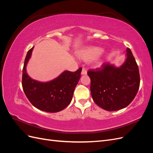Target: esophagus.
Here are the masks:
<instances>
[{
    "label": "esophagus",
    "mask_w": 153,
    "mask_h": 153,
    "mask_svg": "<svg viewBox=\"0 0 153 153\" xmlns=\"http://www.w3.org/2000/svg\"><path fill=\"white\" fill-rule=\"evenodd\" d=\"M81 73H82V75H87V69L84 68H83Z\"/></svg>",
    "instance_id": "esophagus-1"
}]
</instances>
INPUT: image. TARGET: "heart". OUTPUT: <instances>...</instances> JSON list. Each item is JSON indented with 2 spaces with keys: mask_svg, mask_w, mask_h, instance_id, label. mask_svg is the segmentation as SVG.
<instances>
[{
  "mask_svg": "<svg viewBox=\"0 0 153 153\" xmlns=\"http://www.w3.org/2000/svg\"><path fill=\"white\" fill-rule=\"evenodd\" d=\"M103 49L98 47H91L82 53L81 57L85 61H91L98 58L103 53Z\"/></svg>",
  "mask_w": 153,
  "mask_h": 153,
  "instance_id": "1",
  "label": "heart"
}]
</instances>
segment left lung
Masks as SVG:
<instances>
[{"label":"left lung","mask_w":153,"mask_h":153,"mask_svg":"<svg viewBox=\"0 0 153 153\" xmlns=\"http://www.w3.org/2000/svg\"><path fill=\"white\" fill-rule=\"evenodd\" d=\"M91 92L96 105L108 111L124 108L135 98L140 86L138 67L131 50L126 49V61L119 68L105 62L90 69Z\"/></svg>","instance_id":"1"}]
</instances>
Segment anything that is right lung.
<instances>
[{"mask_svg": "<svg viewBox=\"0 0 153 153\" xmlns=\"http://www.w3.org/2000/svg\"><path fill=\"white\" fill-rule=\"evenodd\" d=\"M32 47L27 53L22 73V87L32 105L39 110L57 112L71 103L73 92L80 78L82 68L75 72L65 71L48 82L34 80L27 75L26 66L30 58Z\"/></svg>", "mask_w": 153, "mask_h": 153, "instance_id": "add662e5", "label": "right lung"}]
</instances>
